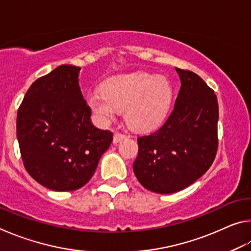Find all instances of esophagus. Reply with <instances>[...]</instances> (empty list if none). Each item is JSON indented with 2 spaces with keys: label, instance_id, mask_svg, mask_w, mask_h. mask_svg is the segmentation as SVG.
<instances>
[{
  "label": "esophagus",
  "instance_id": "esophagus-1",
  "mask_svg": "<svg viewBox=\"0 0 251 251\" xmlns=\"http://www.w3.org/2000/svg\"><path fill=\"white\" fill-rule=\"evenodd\" d=\"M127 137V135L123 134V133H120V131H116L115 134H114V138H113V142L114 143H118L123 141V139H125Z\"/></svg>",
  "mask_w": 251,
  "mask_h": 251
}]
</instances>
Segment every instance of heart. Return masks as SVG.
Listing matches in <instances>:
<instances>
[{
  "label": "heart",
  "mask_w": 251,
  "mask_h": 251,
  "mask_svg": "<svg viewBox=\"0 0 251 251\" xmlns=\"http://www.w3.org/2000/svg\"><path fill=\"white\" fill-rule=\"evenodd\" d=\"M172 90L163 77L138 73L115 76L106 80L103 91L88 96V104L101 121L113 120L118 110L125 109L127 124L136 130L156 128L166 116Z\"/></svg>",
  "instance_id": "obj_1"
}]
</instances>
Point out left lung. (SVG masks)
<instances>
[{"mask_svg":"<svg viewBox=\"0 0 251 251\" xmlns=\"http://www.w3.org/2000/svg\"><path fill=\"white\" fill-rule=\"evenodd\" d=\"M181 86L172 113L158 129L137 138L133 169L157 194L186 188L205 174L218 150V101L201 76L176 67Z\"/></svg>","mask_w":251,"mask_h":251,"instance_id":"left-lung-1","label":"left lung"}]
</instances>
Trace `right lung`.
<instances>
[{
    "label": "right lung",
    "instance_id": "obj_1",
    "mask_svg": "<svg viewBox=\"0 0 251 251\" xmlns=\"http://www.w3.org/2000/svg\"><path fill=\"white\" fill-rule=\"evenodd\" d=\"M79 71L61 65L37 78L18 110L16 135L24 167L34 180L56 192L86 185L113 142L112 131L92 124Z\"/></svg>",
    "mask_w": 251,
    "mask_h": 251
}]
</instances>
